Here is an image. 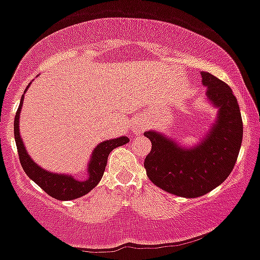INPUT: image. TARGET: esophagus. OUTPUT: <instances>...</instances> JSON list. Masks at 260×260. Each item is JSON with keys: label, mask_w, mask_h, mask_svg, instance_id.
<instances>
[{"label": "esophagus", "mask_w": 260, "mask_h": 260, "mask_svg": "<svg viewBox=\"0 0 260 260\" xmlns=\"http://www.w3.org/2000/svg\"><path fill=\"white\" fill-rule=\"evenodd\" d=\"M145 125H147V122L144 121V118H138L133 122L132 124V129L136 135H141L143 133V131L145 129Z\"/></svg>", "instance_id": "1"}]
</instances>
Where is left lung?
<instances>
[{
	"label": "left lung",
	"mask_w": 260,
	"mask_h": 260,
	"mask_svg": "<svg viewBox=\"0 0 260 260\" xmlns=\"http://www.w3.org/2000/svg\"><path fill=\"white\" fill-rule=\"evenodd\" d=\"M201 75L207 99L218 108L217 119L205 138L186 148L156 131L144 133L152 142L144 160L148 178L167 192L187 199L205 195L226 180L243 138L241 111L231 87L206 71Z\"/></svg>",
	"instance_id": "left-lung-1"
}]
</instances>
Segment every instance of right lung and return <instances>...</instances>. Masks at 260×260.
<instances>
[{
    "mask_svg": "<svg viewBox=\"0 0 260 260\" xmlns=\"http://www.w3.org/2000/svg\"><path fill=\"white\" fill-rule=\"evenodd\" d=\"M30 85V82H29ZM28 85L27 88L29 87ZM25 88V91H27ZM24 91V92H25ZM24 95H22L19 107L14 116V139H16L17 150H18L19 161L24 173L28 178H30L38 186H41L48 195L56 200H75L81 198L90 192L101 180L105 169L107 165V158L110 153L117 147H121L129 142L128 137H118V138L110 139V141L101 142L98 147L93 149L92 155L90 158V162L87 167V179L86 180H78L69 174H58L50 173L43 169L29 156L25 150L23 141L19 135V113H21L22 105H23Z\"/></svg>",
    "mask_w": 260,
    "mask_h": 260,
    "instance_id": "obj_1",
    "label": "right lung"
}]
</instances>
